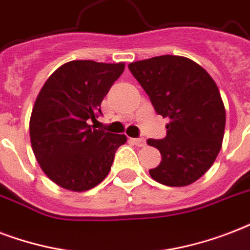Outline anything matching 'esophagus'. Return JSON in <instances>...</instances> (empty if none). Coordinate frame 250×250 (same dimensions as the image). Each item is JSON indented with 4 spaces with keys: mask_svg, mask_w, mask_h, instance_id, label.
I'll return each instance as SVG.
<instances>
[{
    "mask_svg": "<svg viewBox=\"0 0 250 250\" xmlns=\"http://www.w3.org/2000/svg\"><path fill=\"white\" fill-rule=\"evenodd\" d=\"M133 143H134L135 146L145 147V146H146V139H145V138H135V139H133Z\"/></svg>",
    "mask_w": 250,
    "mask_h": 250,
    "instance_id": "esophagus-1",
    "label": "esophagus"
}]
</instances>
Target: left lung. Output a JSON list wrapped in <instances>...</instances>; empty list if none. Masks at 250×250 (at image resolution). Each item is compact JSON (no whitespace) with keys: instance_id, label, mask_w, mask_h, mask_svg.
I'll return each mask as SVG.
<instances>
[{"instance_id":"1","label":"left lung","mask_w":250,"mask_h":250,"mask_svg":"<svg viewBox=\"0 0 250 250\" xmlns=\"http://www.w3.org/2000/svg\"><path fill=\"white\" fill-rule=\"evenodd\" d=\"M158 115L168 117L166 138L147 139L162 162L150 169L155 181L187 187L210 169L219 154L226 109L211 75L183 56H158L129 63Z\"/></svg>"}]
</instances>
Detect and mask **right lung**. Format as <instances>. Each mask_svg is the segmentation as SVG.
Segmentation results:
<instances>
[{"instance_id": "right-lung-1", "label": "right lung", "mask_w": 250, "mask_h": 250, "mask_svg": "<svg viewBox=\"0 0 250 250\" xmlns=\"http://www.w3.org/2000/svg\"><path fill=\"white\" fill-rule=\"evenodd\" d=\"M125 63L75 60L46 79L30 119L31 146L42 172L59 187L86 191L111 171L125 134L91 129L100 104Z\"/></svg>"}]
</instances>
